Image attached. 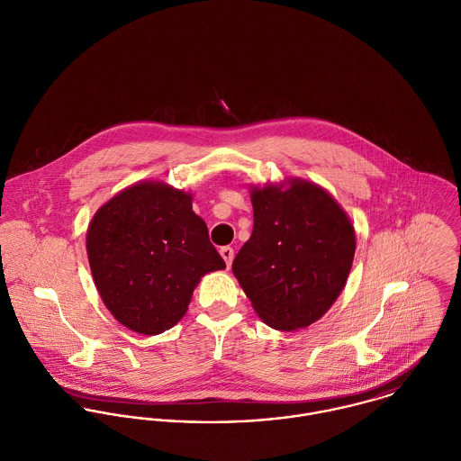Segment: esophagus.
Wrapping results in <instances>:
<instances>
[{
	"label": "esophagus",
	"mask_w": 461,
	"mask_h": 461,
	"mask_svg": "<svg viewBox=\"0 0 461 461\" xmlns=\"http://www.w3.org/2000/svg\"><path fill=\"white\" fill-rule=\"evenodd\" d=\"M220 254H221L223 261L227 263V267H230V263H232V259H234V250H232L230 247H221V249H220Z\"/></svg>",
	"instance_id": "34e87169"
}]
</instances>
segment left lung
I'll return each instance as SVG.
<instances>
[{
  "instance_id": "obj_1",
  "label": "left lung",
  "mask_w": 461,
  "mask_h": 461,
  "mask_svg": "<svg viewBox=\"0 0 461 461\" xmlns=\"http://www.w3.org/2000/svg\"><path fill=\"white\" fill-rule=\"evenodd\" d=\"M254 229L232 272L259 318L279 330L304 329L339 297L356 234L339 203L303 178L250 189Z\"/></svg>"
}]
</instances>
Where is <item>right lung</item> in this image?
Instances as JSON below:
<instances>
[{"label": "right lung", "mask_w": 461, "mask_h": 461, "mask_svg": "<svg viewBox=\"0 0 461 461\" xmlns=\"http://www.w3.org/2000/svg\"><path fill=\"white\" fill-rule=\"evenodd\" d=\"M191 193L138 182L93 216L87 258L113 316L140 334H160L187 311L200 279L225 263L194 214Z\"/></svg>", "instance_id": "add662e5"}]
</instances>
